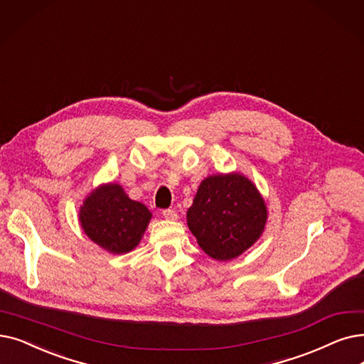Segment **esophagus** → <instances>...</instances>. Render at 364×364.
<instances>
[{"label": "esophagus", "mask_w": 364, "mask_h": 364, "mask_svg": "<svg viewBox=\"0 0 364 364\" xmlns=\"http://www.w3.org/2000/svg\"><path fill=\"white\" fill-rule=\"evenodd\" d=\"M162 215H164V218L168 220V221H176V220L178 218L177 213L173 211V210H165V211L162 213Z\"/></svg>", "instance_id": "1"}]
</instances>
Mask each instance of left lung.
Returning a JSON list of instances; mask_svg holds the SVG:
<instances>
[{
    "label": "left lung",
    "mask_w": 364,
    "mask_h": 364,
    "mask_svg": "<svg viewBox=\"0 0 364 364\" xmlns=\"http://www.w3.org/2000/svg\"><path fill=\"white\" fill-rule=\"evenodd\" d=\"M186 218L199 247L214 260L229 262L260 240L267 207L244 173H214L200 181Z\"/></svg>",
    "instance_id": "1"
}]
</instances>
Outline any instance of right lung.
Masks as SVG:
<instances>
[{
    "mask_svg": "<svg viewBox=\"0 0 364 364\" xmlns=\"http://www.w3.org/2000/svg\"><path fill=\"white\" fill-rule=\"evenodd\" d=\"M151 217L146 205L132 200L119 183L95 187L78 211L87 238L112 255L132 251L143 240Z\"/></svg>",
    "mask_w": 364,
    "mask_h": 364,
    "instance_id": "obj_1",
    "label": "right lung"
}]
</instances>
